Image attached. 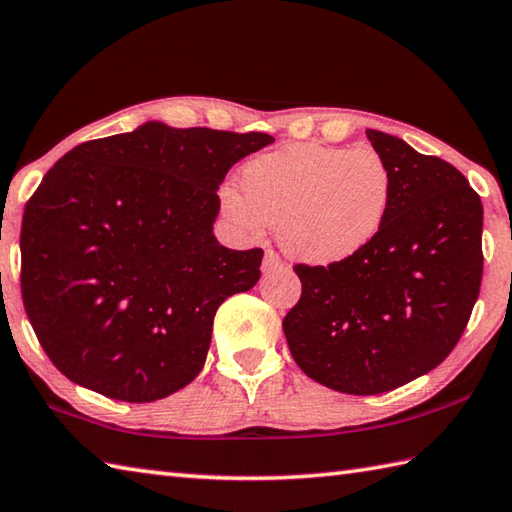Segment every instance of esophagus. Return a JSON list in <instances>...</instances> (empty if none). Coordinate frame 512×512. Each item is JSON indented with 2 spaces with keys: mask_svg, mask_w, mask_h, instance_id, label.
<instances>
[{
  "mask_svg": "<svg viewBox=\"0 0 512 512\" xmlns=\"http://www.w3.org/2000/svg\"><path fill=\"white\" fill-rule=\"evenodd\" d=\"M284 259H281L275 250H266L264 255V273H270V270H277V268H284Z\"/></svg>",
  "mask_w": 512,
  "mask_h": 512,
  "instance_id": "obj_1",
  "label": "esophagus"
}]
</instances>
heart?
<instances>
[{
  "label": "heart",
  "instance_id": "1",
  "mask_svg": "<svg viewBox=\"0 0 512 512\" xmlns=\"http://www.w3.org/2000/svg\"><path fill=\"white\" fill-rule=\"evenodd\" d=\"M239 196L220 193L239 231L279 226V244L301 262L339 264L372 242L389 213L394 180L372 147L292 145L264 154L239 173Z\"/></svg>",
  "mask_w": 512,
  "mask_h": 512
}]
</instances>
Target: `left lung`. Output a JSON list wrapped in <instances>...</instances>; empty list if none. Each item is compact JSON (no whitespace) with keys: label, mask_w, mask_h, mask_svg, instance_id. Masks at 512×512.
Here are the masks:
<instances>
[{"label":"left lung","mask_w":512,"mask_h":512,"mask_svg":"<svg viewBox=\"0 0 512 512\" xmlns=\"http://www.w3.org/2000/svg\"><path fill=\"white\" fill-rule=\"evenodd\" d=\"M367 138L394 180L385 224L345 262L297 264L301 297L284 317L295 363L352 396L438 367L471 319L484 268V209L469 180L396 136Z\"/></svg>","instance_id":"left-lung-1"}]
</instances>
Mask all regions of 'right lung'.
<instances>
[{"mask_svg": "<svg viewBox=\"0 0 512 512\" xmlns=\"http://www.w3.org/2000/svg\"><path fill=\"white\" fill-rule=\"evenodd\" d=\"M273 140L145 123L57 160L26 202L19 246L26 314L63 376L154 402L200 374L217 308L257 284L264 257L217 242V189Z\"/></svg>", "mask_w": 512, "mask_h": 512, "instance_id": "add662e5", "label": "right lung"}]
</instances>
